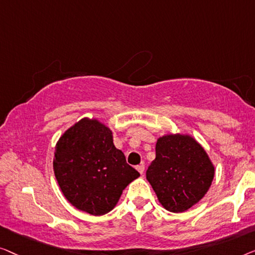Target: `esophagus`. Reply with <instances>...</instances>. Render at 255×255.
<instances>
[{
	"label": "esophagus",
	"mask_w": 255,
	"mask_h": 255,
	"mask_svg": "<svg viewBox=\"0 0 255 255\" xmlns=\"http://www.w3.org/2000/svg\"><path fill=\"white\" fill-rule=\"evenodd\" d=\"M136 170H137L141 174H143V173H144V165H143V164L137 165V166H136Z\"/></svg>",
	"instance_id": "1"
}]
</instances>
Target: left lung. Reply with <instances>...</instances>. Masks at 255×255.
Listing matches in <instances>:
<instances>
[{
  "label": "left lung",
  "instance_id": "1",
  "mask_svg": "<svg viewBox=\"0 0 255 255\" xmlns=\"http://www.w3.org/2000/svg\"><path fill=\"white\" fill-rule=\"evenodd\" d=\"M214 175L215 165L192 135L168 132L157 138L156 158L146 170V180L166 210H188L207 194Z\"/></svg>",
  "mask_w": 255,
  "mask_h": 255
}]
</instances>
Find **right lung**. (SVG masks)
Segmentation results:
<instances>
[{
  "instance_id": "add662e5",
  "label": "right lung",
  "mask_w": 255,
  "mask_h": 255,
  "mask_svg": "<svg viewBox=\"0 0 255 255\" xmlns=\"http://www.w3.org/2000/svg\"><path fill=\"white\" fill-rule=\"evenodd\" d=\"M54 174L61 192L78 210L100 216L114 209L124 189L139 177L113 143V131L83 118L55 144Z\"/></svg>"
}]
</instances>
